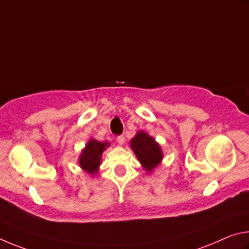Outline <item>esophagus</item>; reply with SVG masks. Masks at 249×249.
Segmentation results:
<instances>
[{"label": "esophagus", "instance_id": "1", "mask_svg": "<svg viewBox=\"0 0 249 249\" xmlns=\"http://www.w3.org/2000/svg\"><path fill=\"white\" fill-rule=\"evenodd\" d=\"M117 142H118V144H120V145L124 144V136H122V134L118 136L117 137Z\"/></svg>", "mask_w": 249, "mask_h": 249}]
</instances>
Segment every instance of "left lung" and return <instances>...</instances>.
Returning a JSON list of instances; mask_svg holds the SVG:
<instances>
[{"mask_svg": "<svg viewBox=\"0 0 249 249\" xmlns=\"http://www.w3.org/2000/svg\"><path fill=\"white\" fill-rule=\"evenodd\" d=\"M131 147L138 160L147 172L158 166L163 159L162 150L152 137L145 132L140 131L131 140Z\"/></svg>", "mask_w": 249, "mask_h": 249, "instance_id": "8db88e82", "label": "left lung"}]
</instances>
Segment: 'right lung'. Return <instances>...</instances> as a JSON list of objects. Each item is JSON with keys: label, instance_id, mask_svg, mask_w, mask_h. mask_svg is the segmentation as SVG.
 I'll return each instance as SVG.
<instances>
[{"label": "right lung", "instance_id": "right-lung-1", "mask_svg": "<svg viewBox=\"0 0 249 249\" xmlns=\"http://www.w3.org/2000/svg\"><path fill=\"white\" fill-rule=\"evenodd\" d=\"M109 145L108 142H99L96 141L94 139L87 143V145L84 150H83V153L80 158V165L81 167L89 173L90 175H94V174L97 172L98 166L100 165V156L104 150Z\"/></svg>", "mask_w": 249, "mask_h": 249}]
</instances>
